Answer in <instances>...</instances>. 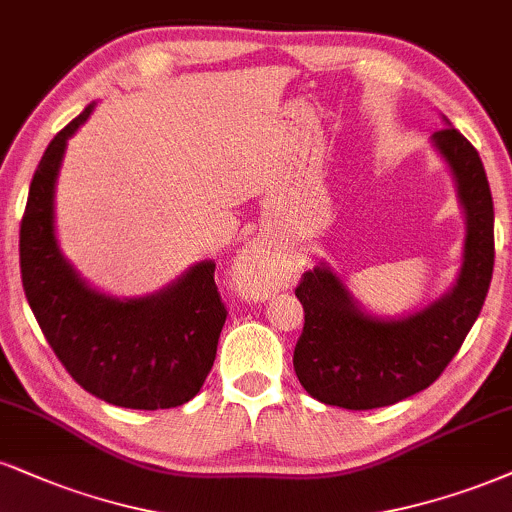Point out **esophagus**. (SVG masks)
Masks as SVG:
<instances>
[{"label":"esophagus","instance_id":"34e87169","mask_svg":"<svg viewBox=\"0 0 512 512\" xmlns=\"http://www.w3.org/2000/svg\"><path fill=\"white\" fill-rule=\"evenodd\" d=\"M237 277L249 294L268 296L282 287L287 277V266L280 256L263 244H249L237 256Z\"/></svg>","mask_w":512,"mask_h":512}]
</instances>
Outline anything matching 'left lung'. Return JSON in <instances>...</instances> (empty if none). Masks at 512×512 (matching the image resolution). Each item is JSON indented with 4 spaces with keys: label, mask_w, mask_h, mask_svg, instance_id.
<instances>
[{
    "label": "left lung",
    "mask_w": 512,
    "mask_h": 512,
    "mask_svg": "<svg viewBox=\"0 0 512 512\" xmlns=\"http://www.w3.org/2000/svg\"><path fill=\"white\" fill-rule=\"evenodd\" d=\"M434 147L451 166L468 235L458 280L422 311L384 320L358 308L337 273L320 263L296 287L304 332L294 370L313 399L346 410L391 406L427 389L475 325L494 273V201L477 149L456 128L437 130Z\"/></svg>",
    "instance_id": "left-lung-1"
}]
</instances>
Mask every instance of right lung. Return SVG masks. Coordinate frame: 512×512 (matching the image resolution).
<instances>
[{
    "label": "right lung",
    "mask_w": 512,
    "mask_h": 512,
    "mask_svg": "<svg viewBox=\"0 0 512 512\" xmlns=\"http://www.w3.org/2000/svg\"><path fill=\"white\" fill-rule=\"evenodd\" d=\"M94 104L44 151L21 220V277L37 325L68 375L92 396L121 408H175L199 394L216 361L227 311L216 263L201 261L178 282L142 299L87 287L54 235V187L68 137Z\"/></svg>",
    "instance_id": "obj_1"
}]
</instances>
